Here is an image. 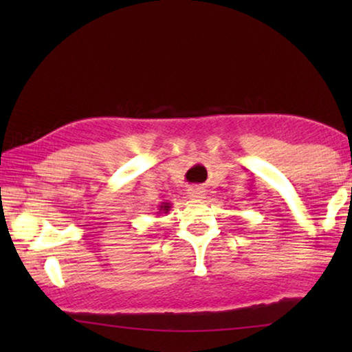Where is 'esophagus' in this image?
Masks as SVG:
<instances>
[{
	"label": "esophagus",
	"mask_w": 352,
	"mask_h": 352,
	"mask_svg": "<svg viewBox=\"0 0 352 352\" xmlns=\"http://www.w3.org/2000/svg\"><path fill=\"white\" fill-rule=\"evenodd\" d=\"M187 197H189V199H192V200L205 199V197H206L205 187H201V186H190L189 189H187Z\"/></svg>",
	"instance_id": "esophagus-1"
}]
</instances>
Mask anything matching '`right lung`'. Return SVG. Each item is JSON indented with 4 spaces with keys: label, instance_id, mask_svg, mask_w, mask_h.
Masks as SVG:
<instances>
[{
    "label": "right lung",
    "instance_id": "right-lung-1",
    "mask_svg": "<svg viewBox=\"0 0 352 352\" xmlns=\"http://www.w3.org/2000/svg\"><path fill=\"white\" fill-rule=\"evenodd\" d=\"M170 210H171V204H170V201H163V204H162L160 206H158L157 214H166Z\"/></svg>",
    "mask_w": 352,
    "mask_h": 352
}]
</instances>
